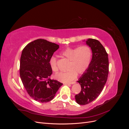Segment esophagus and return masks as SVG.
Segmentation results:
<instances>
[{
    "instance_id": "1",
    "label": "esophagus",
    "mask_w": 129,
    "mask_h": 129,
    "mask_svg": "<svg viewBox=\"0 0 129 129\" xmlns=\"http://www.w3.org/2000/svg\"><path fill=\"white\" fill-rule=\"evenodd\" d=\"M75 83V82H67V83H65V84H73Z\"/></svg>"
}]
</instances>
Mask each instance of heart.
I'll use <instances>...</instances> for the list:
<instances>
[{
    "instance_id": "obj_1",
    "label": "heart",
    "mask_w": 129,
    "mask_h": 129,
    "mask_svg": "<svg viewBox=\"0 0 129 129\" xmlns=\"http://www.w3.org/2000/svg\"><path fill=\"white\" fill-rule=\"evenodd\" d=\"M62 56L69 60L66 72L55 74V78L62 82H69L75 80L77 73L82 74L87 71L92 58V50L88 45H82L79 47H67L61 52ZM49 63L52 70L56 72L58 71L56 57L52 56Z\"/></svg>"
}]
</instances>
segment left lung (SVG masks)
I'll list each match as a JSON object with an SVG mask.
<instances>
[{
	"mask_svg": "<svg viewBox=\"0 0 129 129\" xmlns=\"http://www.w3.org/2000/svg\"><path fill=\"white\" fill-rule=\"evenodd\" d=\"M86 44L91 48L92 57L87 71L77 81L81 84V90L75 95V100L80 105L89 104L100 95L109 74L108 55L103 45L93 39H89Z\"/></svg>",
	"mask_w": 129,
	"mask_h": 129,
	"instance_id": "1",
	"label": "left lung"
}]
</instances>
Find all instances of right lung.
I'll return each instance as SVG.
<instances>
[{
  "mask_svg": "<svg viewBox=\"0 0 129 129\" xmlns=\"http://www.w3.org/2000/svg\"><path fill=\"white\" fill-rule=\"evenodd\" d=\"M59 48L58 45L42 39L27 44L20 57V76L28 95L38 102L53 99L62 83L51 80L52 70L49 61Z\"/></svg>",
  "mask_w": 129,
  "mask_h": 129,
  "instance_id": "obj_1",
  "label": "right lung"
}]
</instances>
